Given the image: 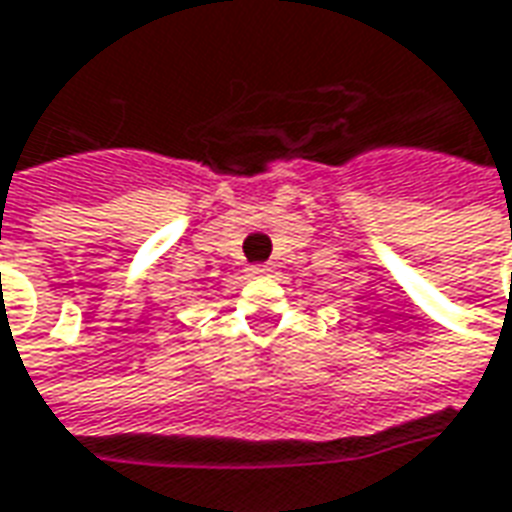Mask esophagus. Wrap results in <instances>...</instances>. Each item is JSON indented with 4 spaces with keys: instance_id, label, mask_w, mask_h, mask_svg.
<instances>
[{
    "instance_id": "34e87169",
    "label": "esophagus",
    "mask_w": 512,
    "mask_h": 512,
    "mask_svg": "<svg viewBox=\"0 0 512 512\" xmlns=\"http://www.w3.org/2000/svg\"><path fill=\"white\" fill-rule=\"evenodd\" d=\"M271 271V266H252L249 268V274H255V277H263V274H268Z\"/></svg>"
}]
</instances>
